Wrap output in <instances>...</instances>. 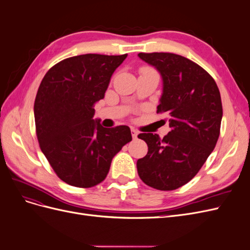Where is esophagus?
<instances>
[{
  "label": "esophagus",
  "instance_id": "34e87169",
  "mask_svg": "<svg viewBox=\"0 0 250 250\" xmlns=\"http://www.w3.org/2000/svg\"><path fill=\"white\" fill-rule=\"evenodd\" d=\"M131 134H132V138L133 139H137L138 138V134H139V131L133 129V128H131Z\"/></svg>",
  "mask_w": 250,
  "mask_h": 250
}]
</instances>
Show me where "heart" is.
Wrapping results in <instances>:
<instances>
[{"mask_svg":"<svg viewBox=\"0 0 250 250\" xmlns=\"http://www.w3.org/2000/svg\"><path fill=\"white\" fill-rule=\"evenodd\" d=\"M145 70H151V69H149V67H143L141 71H145Z\"/></svg>","mask_w":250,"mask_h":250,"instance_id":"1","label":"heart"}]
</instances>
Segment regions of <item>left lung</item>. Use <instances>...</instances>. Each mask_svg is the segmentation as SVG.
Instances as JSON below:
<instances>
[{
	"instance_id": "8db88e82",
	"label": "left lung",
	"mask_w": 250,
	"mask_h": 250,
	"mask_svg": "<svg viewBox=\"0 0 250 250\" xmlns=\"http://www.w3.org/2000/svg\"><path fill=\"white\" fill-rule=\"evenodd\" d=\"M164 81L157 113H167L171 131L163 139L141 133L148 153L137 163L140 178L160 191L188 184L214 150L220 134L222 102L214 78L200 65L173 53H140Z\"/></svg>"
}]
</instances>
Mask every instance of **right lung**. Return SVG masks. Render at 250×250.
I'll return each instance as SVG.
<instances>
[{
  "label": "right lung",
  "instance_id": "add662e5",
  "mask_svg": "<svg viewBox=\"0 0 250 250\" xmlns=\"http://www.w3.org/2000/svg\"><path fill=\"white\" fill-rule=\"evenodd\" d=\"M127 54L65 58L46 73L34 101L36 137L56 175L92 188L105 179L112 157L129 143L130 128L101 126L94 104L104 98L112 73Z\"/></svg>",
  "mask_w": 250,
  "mask_h": 250
}]
</instances>
